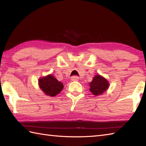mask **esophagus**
<instances>
[{"label":"esophagus","instance_id":"1","mask_svg":"<svg viewBox=\"0 0 146 146\" xmlns=\"http://www.w3.org/2000/svg\"><path fill=\"white\" fill-rule=\"evenodd\" d=\"M78 79H79V78H78V76H72V77H71V81H72V82H76V81H78Z\"/></svg>","mask_w":146,"mask_h":146}]
</instances>
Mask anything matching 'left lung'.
Listing matches in <instances>:
<instances>
[{
    "mask_svg": "<svg viewBox=\"0 0 146 146\" xmlns=\"http://www.w3.org/2000/svg\"><path fill=\"white\" fill-rule=\"evenodd\" d=\"M109 85V82L106 78L100 75H97L89 83L90 91L95 96L101 95L108 88Z\"/></svg>",
    "mask_w": 146,
    "mask_h": 146,
    "instance_id": "8db88e82",
    "label": "left lung"
}]
</instances>
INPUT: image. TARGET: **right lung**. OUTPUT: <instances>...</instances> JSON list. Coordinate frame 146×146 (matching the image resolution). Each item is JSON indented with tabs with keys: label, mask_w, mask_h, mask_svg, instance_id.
I'll use <instances>...</instances> for the list:
<instances>
[{
	"label": "right lung",
	"mask_w": 146,
	"mask_h": 146,
	"mask_svg": "<svg viewBox=\"0 0 146 146\" xmlns=\"http://www.w3.org/2000/svg\"><path fill=\"white\" fill-rule=\"evenodd\" d=\"M38 85L46 95L54 97L63 88V85L52 75L43 76L38 80Z\"/></svg>",
	"instance_id": "right-lung-1"
}]
</instances>
